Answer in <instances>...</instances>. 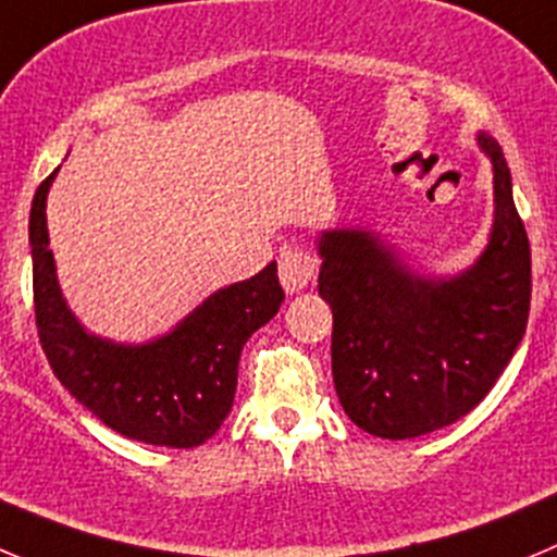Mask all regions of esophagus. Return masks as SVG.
<instances>
[{
	"mask_svg": "<svg viewBox=\"0 0 557 557\" xmlns=\"http://www.w3.org/2000/svg\"><path fill=\"white\" fill-rule=\"evenodd\" d=\"M315 272H319V258L308 249L288 247L280 252V283L288 294H299L302 288H308Z\"/></svg>",
	"mask_w": 557,
	"mask_h": 557,
	"instance_id": "1",
	"label": "esophagus"
}]
</instances>
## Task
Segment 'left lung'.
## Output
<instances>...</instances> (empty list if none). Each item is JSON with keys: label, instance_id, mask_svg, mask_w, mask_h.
<instances>
[{"label": "left lung", "instance_id": "1", "mask_svg": "<svg viewBox=\"0 0 557 557\" xmlns=\"http://www.w3.org/2000/svg\"><path fill=\"white\" fill-rule=\"evenodd\" d=\"M495 220L470 269L425 277L379 233L321 231L319 294L332 308V379L343 412L382 440H412L465 418L495 387L530 313V244L500 145Z\"/></svg>", "mask_w": 557, "mask_h": 557}]
</instances>
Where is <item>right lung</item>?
I'll use <instances>...</instances> for the list:
<instances>
[{"label": "right lung", "instance_id": "1", "mask_svg": "<svg viewBox=\"0 0 557 557\" xmlns=\"http://www.w3.org/2000/svg\"><path fill=\"white\" fill-rule=\"evenodd\" d=\"M57 173L60 168L38 186L29 211L35 324L51 371L117 434L164 448H197L231 412L244 343L283 305L277 263L214 290L168 335L148 343L92 335L67 308L49 249L46 197Z\"/></svg>", "mask_w": 557, "mask_h": 557}]
</instances>
